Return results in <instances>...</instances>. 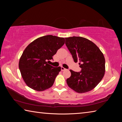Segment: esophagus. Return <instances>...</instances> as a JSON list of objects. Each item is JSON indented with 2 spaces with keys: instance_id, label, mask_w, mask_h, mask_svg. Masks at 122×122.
Instances as JSON below:
<instances>
[{
  "instance_id": "1",
  "label": "esophagus",
  "mask_w": 122,
  "mask_h": 122,
  "mask_svg": "<svg viewBox=\"0 0 122 122\" xmlns=\"http://www.w3.org/2000/svg\"><path fill=\"white\" fill-rule=\"evenodd\" d=\"M66 69L65 68L63 67H61V71H66Z\"/></svg>"
}]
</instances>
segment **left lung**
Returning <instances> with one entry per match:
<instances>
[{
    "label": "left lung",
    "instance_id": "left-lung-1",
    "mask_svg": "<svg viewBox=\"0 0 122 122\" xmlns=\"http://www.w3.org/2000/svg\"><path fill=\"white\" fill-rule=\"evenodd\" d=\"M66 45L75 62L79 61L81 71L70 70L71 76L66 80L69 87L78 93L93 89L104 75L105 58L100 48L92 41L81 36L66 38Z\"/></svg>",
    "mask_w": 122,
    "mask_h": 122
}]
</instances>
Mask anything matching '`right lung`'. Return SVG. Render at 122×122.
Here are the masks:
<instances>
[{"mask_svg": "<svg viewBox=\"0 0 122 122\" xmlns=\"http://www.w3.org/2000/svg\"><path fill=\"white\" fill-rule=\"evenodd\" d=\"M65 42V38L48 35L36 39L27 46L19 62L20 73L27 86L42 92L53 85L61 67H53L48 62Z\"/></svg>", "mask_w": 122, "mask_h": 122, "instance_id": "add662e5", "label": "right lung"}]
</instances>
